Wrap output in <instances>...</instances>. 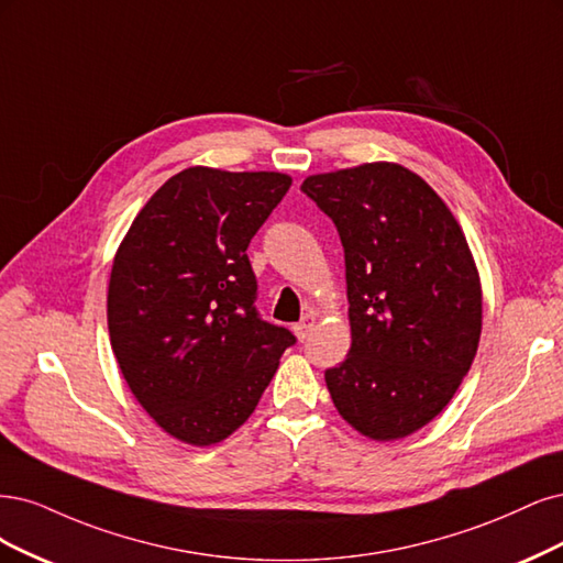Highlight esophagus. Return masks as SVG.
<instances>
[{"mask_svg":"<svg viewBox=\"0 0 563 563\" xmlns=\"http://www.w3.org/2000/svg\"><path fill=\"white\" fill-rule=\"evenodd\" d=\"M316 328V313L308 311L301 316V320L295 324V332L299 336V341H303L308 334H311V330Z\"/></svg>","mask_w":563,"mask_h":563,"instance_id":"1","label":"esophagus"}]
</instances>
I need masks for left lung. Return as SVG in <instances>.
Listing matches in <instances>:
<instances>
[{
	"instance_id": "8db88e82",
	"label": "left lung",
	"mask_w": 563,
	"mask_h": 563,
	"mask_svg": "<svg viewBox=\"0 0 563 563\" xmlns=\"http://www.w3.org/2000/svg\"><path fill=\"white\" fill-rule=\"evenodd\" d=\"M301 191L346 260L353 343L324 372L334 407L372 440L407 438L449 405L477 353L482 287L465 235L397 163L311 175Z\"/></svg>"
}]
</instances>
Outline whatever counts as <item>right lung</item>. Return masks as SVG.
<instances>
[{"label": "right lung", "instance_id": "obj_1", "mask_svg": "<svg viewBox=\"0 0 563 563\" xmlns=\"http://www.w3.org/2000/svg\"><path fill=\"white\" fill-rule=\"evenodd\" d=\"M289 185L283 173L187 168L140 210L114 257L107 324L121 374L187 444L241 428L297 341L260 316L245 252Z\"/></svg>", "mask_w": 563, "mask_h": 563}]
</instances>
